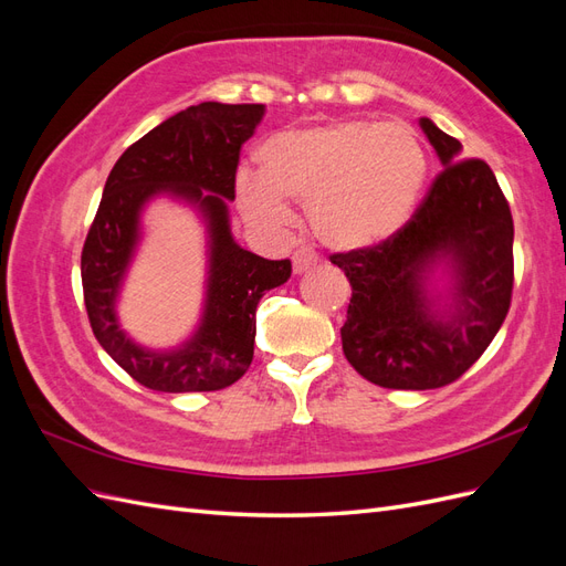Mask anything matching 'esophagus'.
Returning a JSON list of instances; mask_svg holds the SVG:
<instances>
[{"label": "esophagus", "mask_w": 566, "mask_h": 566, "mask_svg": "<svg viewBox=\"0 0 566 566\" xmlns=\"http://www.w3.org/2000/svg\"><path fill=\"white\" fill-rule=\"evenodd\" d=\"M318 264V254L312 250V248H300L295 254H293V269L295 273H304L310 271Z\"/></svg>", "instance_id": "34e87169"}]
</instances>
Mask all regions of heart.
<instances>
[{
	"label": "heart",
	"instance_id": "heart-1",
	"mask_svg": "<svg viewBox=\"0 0 566 566\" xmlns=\"http://www.w3.org/2000/svg\"><path fill=\"white\" fill-rule=\"evenodd\" d=\"M262 175L235 177L238 210L252 227L283 231L306 202L314 233L337 250L385 241L413 212L427 153L413 127L375 119L281 132L260 148Z\"/></svg>",
	"mask_w": 566,
	"mask_h": 566
}]
</instances>
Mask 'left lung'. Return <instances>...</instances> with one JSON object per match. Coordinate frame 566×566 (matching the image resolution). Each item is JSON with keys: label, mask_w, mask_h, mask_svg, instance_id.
<instances>
[{"label": "left lung", "mask_w": 566, "mask_h": 566, "mask_svg": "<svg viewBox=\"0 0 566 566\" xmlns=\"http://www.w3.org/2000/svg\"><path fill=\"white\" fill-rule=\"evenodd\" d=\"M420 129L443 172L408 224L387 241L333 254L352 300L342 325L347 361L373 385L437 389L486 352L510 310V205L484 160L430 117Z\"/></svg>", "instance_id": "left-lung-1"}]
</instances>
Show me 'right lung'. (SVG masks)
I'll use <instances>...</instances> for the list:
<instances>
[{"instance_id":"1","label":"right lung","mask_w":566,"mask_h":566,"mask_svg":"<svg viewBox=\"0 0 566 566\" xmlns=\"http://www.w3.org/2000/svg\"><path fill=\"white\" fill-rule=\"evenodd\" d=\"M264 113L262 104L205 101L167 117L111 169L82 248L84 304L98 345L148 389L214 391L241 380L254 354L256 304L293 273L290 260H264L238 245L231 233L229 202L235 198L241 146ZM156 197L193 207L209 235L201 321L172 350L139 346L116 318V300L143 234L140 217Z\"/></svg>"}]
</instances>
